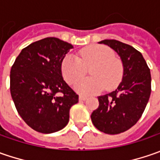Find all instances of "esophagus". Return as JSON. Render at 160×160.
Segmentation results:
<instances>
[{"mask_svg": "<svg viewBox=\"0 0 160 160\" xmlns=\"http://www.w3.org/2000/svg\"><path fill=\"white\" fill-rule=\"evenodd\" d=\"M86 99H87V97H86V96H84V95L79 96V100H80V101H85Z\"/></svg>", "mask_w": 160, "mask_h": 160, "instance_id": "1", "label": "esophagus"}]
</instances>
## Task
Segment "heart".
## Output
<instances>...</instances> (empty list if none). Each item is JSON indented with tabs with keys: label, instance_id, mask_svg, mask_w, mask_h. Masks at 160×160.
I'll return each instance as SVG.
<instances>
[{
	"label": "heart",
	"instance_id": "b5f03b06",
	"mask_svg": "<svg viewBox=\"0 0 160 160\" xmlns=\"http://www.w3.org/2000/svg\"><path fill=\"white\" fill-rule=\"evenodd\" d=\"M92 67L93 77L78 81L75 89L82 94H94L116 88L124 76V66L114 52L106 45L93 44L83 48L79 58L74 55L66 56L61 62V73L64 79L70 84L75 83Z\"/></svg>",
	"mask_w": 160,
	"mask_h": 160
}]
</instances>
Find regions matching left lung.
Instances as JSON below:
<instances>
[{
  "label": "left lung",
  "mask_w": 160,
  "mask_h": 160,
  "mask_svg": "<svg viewBox=\"0 0 160 160\" xmlns=\"http://www.w3.org/2000/svg\"><path fill=\"white\" fill-rule=\"evenodd\" d=\"M122 59V82L110 93L99 96V107L91 118L96 128L108 134H118L134 126L144 111L151 92V71L142 53L117 40H103Z\"/></svg>",
  "instance_id": "left-lung-1"
}]
</instances>
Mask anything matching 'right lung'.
<instances>
[{
  "instance_id": "right-lung-1",
  "label": "right lung",
  "mask_w": 160,
  "mask_h": 160,
  "mask_svg": "<svg viewBox=\"0 0 160 160\" xmlns=\"http://www.w3.org/2000/svg\"><path fill=\"white\" fill-rule=\"evenodd\" d=\"M72 44L56 37L24 48L10 69V93L28 126L42 133L64 128L78 95L65 82L61 62ZM61 93L60 96L58 94Z\"/></svg>"
}]
</instances>
